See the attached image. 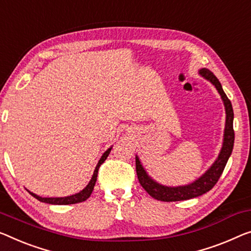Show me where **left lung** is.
<instances>
[{
    "mask_svg": "<svg viewBox=\"0 0 251 251\" xmlns=\"http://www.w3.org/2000/svg\"><path fill=\"white\" fill-rule=\"evenodd\" d=\"M200 74L204 78L214 85L218 90V92L221 96L223 100L224 107H226V128H224V135H223V144L222 149L220 151V154L214 163L212 164L211 168L204 175H201L200 178L195 180L192 184L185 185V186H178V187H168L163 186L159 182L150 177L147 171L141 164L138 156H135L136 162V174L138 181H140L141 186L147 190L150 196L158 201H186L190 200V198H195L203 194L207 193L211 190L213 187L215 186L216 182L221 177L226 164L229 160L231 153H232L233 143H234V130H233V109L231 101L227 98L226 93H224L222 85L220 83L214 74L207 69L200 70Z\"/></svg>",
    "mask_w": 251,
    "mask_h": 251,
    "instance_id": "left-lung-1",
    "label": "left lung"
}]
</instances>
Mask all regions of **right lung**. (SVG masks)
Listing matches in <instances>:
<instances>
[{"mask_svg":"<svg viewBox=\"0 0 251 251\" xmlns=\"http://www.w3.org/2000/svg\"><path fill=\"white\" fill-rule=\"evenodd\" d=\"M111 149H113V147L108 149L107 151L103 153L102 156L99 160L98 164H97L95 171H93L91 180L89 181V184L87 185V187H85L83 190H81L80 193H76V194H74V195L66 196V197H40V196L36 195V194H33V193L29 192V190H28L29 194L31 196L35 197V198H37V200H38V201H43V203L53 204V205H70V204H76V203H81V201H87L88 198L90 197V195H91V193H92V190H93V187H95V185H96L97 176H98L99 167L101 166V164L104 162V160L107 159V156L109 155Z\"/></svg>","mask_w":251,"mask_h":251,"instance_id":"right-lung-1","label":"right lung"}]
</instances>
